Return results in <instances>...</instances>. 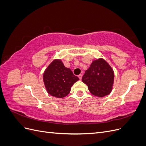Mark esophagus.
Returning <instances> with one entry per match:
<instances>
[{
    "label": "esophagus",
    "mask_w": 146,
    "mask_h": 146,
    "mask_svg": "<svg viewBox=\"0 0 146 146\" xmlns=\"http://www.w3.org/2000/svg\"><path fill=\"white\" fill-rule=\"evenodd\" d=\"M78 77L79 79H80V80H81V79H82V74H80V75H78Z\"/></svg>",
    "instance_id": "obj_1"
}]
</instances>
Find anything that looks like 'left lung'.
<instances>
[{"instance_id": "1", "label": "left lung", "mask_w": 146, "mask_h": 146, "mask_svg": "<svg viewBox=\"0 0 146 146\" xmlns=\"http://www.w3.org/2000/svg\"><path fill=\"white\" fill-rule=\"evenodd\" d=\"M114 71L109 64L102 58L92 61L82 77V82L87 85L88 90L96 96L104 97L112 91Z\"/></svg>"}]
</instances>
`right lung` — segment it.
Wrapping results in <instances>:
<instances>
[{"mask_svg":"<svg viewBox=\"0 0 146 146\" xmlns=\"http://www.w3.org/2000/svg\"><path fill=\"white\" fill-rule=\"evenodd\" d=\"M79 80L60 60H55L43 74V80L47 92L52 96L62 98L67 96L71 87Z\"/></svg>","mask_w":146,"mask_h":146,"instance_id":"add662e5","label":"right lung"}]
</instances>
